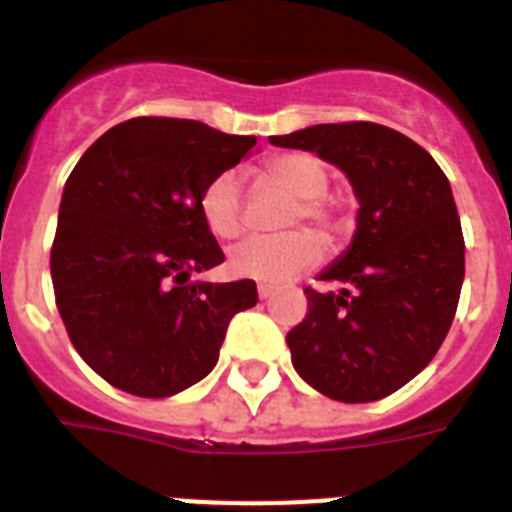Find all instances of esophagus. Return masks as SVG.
<instances>
[{"instance_id": "esophagus-1", "label": "esophagus", "mask_w": 512, "mask_h": 512, "mask_svg": "<svg viewBox=\"0 0 512 512\" xmlns=\"http://www.w3.org/2000/svg\"><path fill=\"white\" fill-rule=\"evenodd\" d=\"M271 295H274V287H269V284H259V297H261V300H269Z\"/></svg>"}]
</instances>
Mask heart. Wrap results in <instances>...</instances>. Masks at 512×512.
<instances>
[{"mask_svg": "<svg viewBox=\"0 0 512 512\" xmlns=\"http://www.w3.org/2000/svg\"><path fill=\"white\" fill-rule=\"evenodd\" d=\"M266 176L300 200L289 223L302 217L320 230L336 228V217L320 197L328 192V169L312 153H284L266 164ZM200 212L207 230L215 238L230 241L243 230V192L235 171H220L205 184L200 194ZM323 259V246L312 233L292 230L282 235H253L230 251V271L235 277L256 279L264 284H287L302 271Z\"/></svg>", "mask_w": 512, "mask_h": 512, "instance_id": "b5f03b06", "label": "heart"}]
</instances>
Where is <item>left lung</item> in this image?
<instances>
[{"mask_svg":"<svg viewBox=\"0 0 512 512\" xmlns=\"http://www.w3.org/2000/svg\"><path fill=\"white\" fill-rule=\"evenodd\" d=\"M271 146L318 153L354 187V241L305 289L307 315L287 333L292 364L338 402L392 395L431 364L464 282V235L451 184L415 140L377 122L312 125Z\"/></svg>","mask_w":512,"mask_h":512,"instance_id":"1","label":"left lung"}]
</instances>
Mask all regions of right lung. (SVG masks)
I'll list each match as a JSON object with an SVG mask.
<instances>
[{"label": "right lung", "instance_id": "add662e5", "mask_svg": "<svg viewBox=\"0 0 512 512\" xmlns=\"http://www.w3.org/2000/svg\"><path fill=\"white\" fill-rule=\"evenodd\" d=\"M256 146L205 122L135 117L97 138L63 187L51 277L63 325L102 379L171 397L215 369L256 282H192L225 256L200 194Z\"/></svg>", "mask_w": 512, "mask_h": 512}]
</instances>
